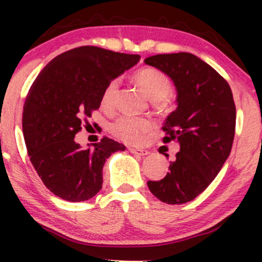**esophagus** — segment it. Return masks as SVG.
Wrapping results in <instances>:
<instances>
[{
    "mask_svg": "<svg viewBox=\"0 0 262 262\" xmlns=\"http://www.w3.org/2000/svg\"><path fill=\"white\" fill-rule=\"evenodd\" d=\"M129 152L136 156H147L149 153L147 149H136V148H129Z\"/></svg>",
    "mask_w": 262,
    "mask_h": 262,
    "instance_id": "1",
    "label": "esophagus"
}]
</instances>
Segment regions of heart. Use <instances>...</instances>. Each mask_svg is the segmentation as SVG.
<instances>
[{
	"mask_svg": "<svg viewBox=\"0 0 262 262\" xmlns=\"http://www.w3.org/2000/svg\"><path fill=\"white\" fill-rule=\"evenodd\" d=\"M134 80L144 90L152 100L163 99L171 90V80L163 71L152 66H144L134 73ZM119 83L112 80L105 86L101 95V105L105 109H112L115 104ZM153 123L148 119L124 115L113 123L112 133L116 138L129 144H139L146 138L148 132L152 130Z\"/></svg>",
	"mask_w": 262,
	"mask_h": 262,
	"instance_id": "heart-1",
	"label": "heart"
}]
</instances>
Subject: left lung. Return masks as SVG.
I'll return each instance as SVG.
<instances>
[{
  "label": "left lung",
  "mask_w": 262,
  "mask_h": 262,
  "mask_svg": "<svg viewBox=\"0 0 262 262\" xmlns=\"http://www.w3.org/2000/svg\"><path fill=\"white\" fill-rule=\"evenodd\" d=\"M144 62L170 76L178 89V109L162 130L165 143L180 144L165 178L147 185L161 202L184 204L209 186L231 153L236 132L233 95L213 67L190 53L152 55Z\"/></svg>",
  "instance_id": "8db88e82"
}]
</instances>
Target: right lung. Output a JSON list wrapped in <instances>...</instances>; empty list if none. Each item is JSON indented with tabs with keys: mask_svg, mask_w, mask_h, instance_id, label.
<instances>
[{
	"mask_svg": "<svg viewBox=\"0 0 262 262\" xmlns=\"http://www.w3.org/2000/svg\"><path fill=\"white\" fill-rule=\"evenodd\" d=\"M139 59L138 54L78 47L50 60L31 84L23 112L26 149L39 178L60 199L95 196L106 158L125 149L107 137L83 149L75 136L100 107L105 86Z\"/></svg>",
	"mask_w": 262,
	"mask_h": 262,
	"instance_id": "right-lung-1",
	"label": "right lung"
}]
</instances>
